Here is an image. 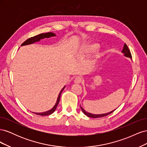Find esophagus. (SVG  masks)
Masks as SVG:
<instances>
[{"mask_svg":"<svg viewBox=\"0 0 147 147\" xmlns=\"http://www.w3.org/2000/svg\"><path fill=\"white\" fill-rule=\"evenodd\" d=\"M82 82V78L80 77H77L74 80V83L76 84H80Z\"/></svg>","mask_w":147,"mask_h":147,"instance_id":"esophagus-1","label":"esophagus"}]
</instances>
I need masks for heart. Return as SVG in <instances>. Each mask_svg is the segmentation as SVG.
Here are the masks:
<instances>
[{"instance_id": "heart-1", "label": "heart", "mask_w": 147, "mask_h": 147, "mask_svg": "<svg viewBox=\"0 0 147 147\" xmlns=\"http://www.w3.org/2000/svg\"><path fill=\"white\" fill-rule=\"evenodd\" d=\"M99 45L97 43H90L86 47L85 53H92L95 52L99 48ZM80 55H84V54H80Z\"/></svg>"}]
</instances>
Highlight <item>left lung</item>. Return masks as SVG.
<instances>
[{
	"label": "left lung",
	"mask_w": 147,
	"mask_h": 147,
	"mask_svg": "<svg viewBox=\"0 0 147 147\" xmlns=\"http://www.w3.org/2000/svg\"><path fill=\"white\" fill-rule=\"evenodd\" d=\"M122 53H124V56L127 57H130L131 59H132L131 53V52H130L129 49L128 48V47H127V45H126V43H124V47H123V50H122ZM80 107H81V109H82V112H83V113H84V115H86L87 117H90V118H101V117H105V116H107V115H109L111 114L112 112H113L115 110H116V109H115V110H112V111H111L110 112L107 113H104V114L96 115V114H92V113H89V112H86V111L84 110L82 107L81 106H80Z\"/></svg>",
	"instance_id": "1"
}]
</instances>
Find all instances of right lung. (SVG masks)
Returning a JSON list of instances; mask_svg holds the SVG:
<instances>
[{
    "mask_svg": "<svg viewBox=\"0 0 147 147\" xmlns=\"http://www.w3.org/2000/svg\"><path fill=\"white\" fill-rule=\"evenodd\" d=\"M55 36H56V34H54V33H53V32H48V33H45V34H39V35H35V36H34V37L29 38L28 40H26L24 42H23V43L21 44V46L30 45V44H32V43H34L35 42H37L40 41L41 39L45 38H50V37H55ZM64 88H65V86H64V88L61 90V92H59L58 97H57V101H56V104L55 105V106L53 107L51 110L47 111V112H42V113H35V112H33V113H35V114H36V115H41V116H47V115H50L52 114L53 112H55V110L56 109L57 106L58 105V104H59V100H60L61 94L62 92H63V91L64 90Z\"/></svg>",
    "mask_w": 147,
    "mask_h": 147,
    "instance_id": "add662e5",
    "label": "right lung"
}]
</instances>
